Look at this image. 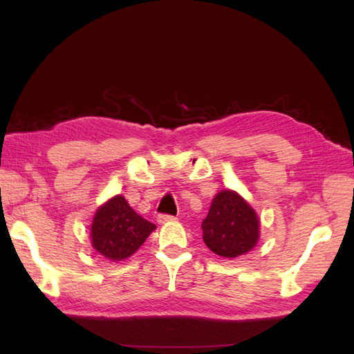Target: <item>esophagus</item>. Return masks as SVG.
<instances>
[{
	"instance_id": "obj_1",
	"label": "esophagus",
	"mask_w": 354,
	"mask_h": 354,
	"mask_svg": "<svg viewBox=\"0 0 354 354\" xmlns=\"http://www.w3.org/2000/svg\"><path fill=\"white\" fill-rule=\"evenodd\" d=\"M176 217L175 216H170V214H158V222L160 223H169V222H171V221H175Z\"/></svg>"
}]
</instances>
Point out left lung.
<instances>
[{
    "instance_id": "1",
    "label": "left lung",
    "mask_w": 354,
    "mask_h": 354,
    "mask_svg": "<svg viewBox=\"0 0 354 354\" xmlns=\"http://www.w3.org/2000/svg\"><path fill=\"white\" fill-rule=\"evenodd\" d=\"M202 239L214 254L236 259L250 252L260 237V219L255 209L234 190L214 196L202 222Z\"/></svg>"
}]
</instances>
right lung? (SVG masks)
<instances>
[{
    "label": "right lung",
    "instance_id": "add662e5",
    "mask_svg": "<svg viewBox=\"0 0 354 354\" xmlns=\"http://www.w3.org/2000/svg\"><path fill=\"white\" fill-rule=\"evenodd\" d=\"M156 227L135 213L117 194L97 208L91 223V245L109 261H122L138 251Z\"/></svg>",
    "mask_w": 354,
    "mask_h": 354
}]
</instances>
